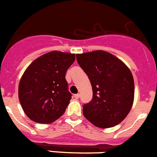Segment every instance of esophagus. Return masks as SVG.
<instances>
[{
	"label": "esophagus",
	"instance_id": "1",
	"mask_svg": "<svg viewBox=\"0 0 157 157\" xmlns=\"http://www.w3.org/2000/svg\"><path fill=\"white\" fill-rule=\"evenodd\" d=\"M74 97H75V98H78L80 97V95L79 94H75V95H74Z\"/></svg>",
	"mask_w": 157,
	"mask_h": 157
}]
</instances>
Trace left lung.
<instances>
[{"instance_id":"8db88e82","label":"left lung","mask_w":157,"mask_h":157,"mask_svg":"<svg viewBox=\"0 0 157 157\" xmlns=\"http://www.w3.org/2000/svg\"><path fill=\"white\" fill-rule=\"evenodd\" d=\"M78 65L92 87V99L83 105L84 116L94 126L110 128L120 123L132 108L134 80L120 59L105 51L77 54Z\"/></svg>"}]
</instances>
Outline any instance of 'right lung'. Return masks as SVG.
<instances>
[{
    "label": "right lung",
    "instance_id": "obj_1",
    "mask_svg": "<svg viewBox=\"0 0 157 157\" xmlns=\"http://www.w3.org/2000/svg\"><path fill=\"white\" fill-rule=\"evenodd\" d=\"M75 59V54L53 51L27 68L19 83L18 97L29 119L50 123L64 114L71 98L65 73Z\"/></svg>",
    "mask_w": 157,
    "mask_h": 157
}]
</instances>
